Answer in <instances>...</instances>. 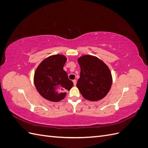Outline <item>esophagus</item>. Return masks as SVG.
<instances>
[{"label":"esophagus","instance_id":"esophagus-1","mask_svg":"<svg viewBox=\"0 0 148 148\" xmlns=\"http://www.w3.org/2000/svg\"><path fill=\"white\" fill-rule=\"evenodd\" d=\"M73 84H74V86H76V84H77V80H76V79H74V80H73Z\"/></svg>","mask_w":148,"mask_h":148}]
</instances>
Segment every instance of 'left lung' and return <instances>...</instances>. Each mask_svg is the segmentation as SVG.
Segmentation results:
<instances>
[{
  "label": "left lung",
  "instance_id": "8db88e82",
  "mask_svg": "<svg viewBox=\"0 0 148 148\" xmlns=\"http://www.w3.org/2000/svg\"><path fill=\"white\" fill-rule=\"evenodd\" d=\"M80 77L77 87L85 99L97 101L109 92L112 84L110 70L104 62L91 55H84L78 59Z\"/></svg>",
  "mask_w": 148,
  "mask_h": 148
}]
</instances>
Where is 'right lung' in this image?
Segmentation results:
<instances>
[{
  "label": "right lung",
  "instance_id": "1",
  "mask_svg": "<svg viewBox=\"0 0 148 148\" xmlns=\"http://www.w3.org/2000/svg\"><path fill=\"white\" fill-rule=\"evenodd\" d=\"M67 59L62 54L49 56L36 69L34 83L38 92L44 99L51 102L64 99L67 91L73 87L72 81L64 70Z\"/></svg>",
  "mask_w": 148,
  "mask_h": 148
}]
</instances>
